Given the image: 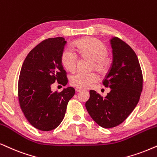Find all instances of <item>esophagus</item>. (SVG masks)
<instances>
[{
	"label": "esophagus",
	"instance_id": "obj_1",
	"mask_svg": "<svg viewBox=\"0 0 157 157\" xmlns=\"http://www.w3.org/2000/svg\"><path fill=\"white\" fill-rule=\"evenodd\" d=\"M82 90V89L80 88V87H76V88H75V91H76L77 93H79V92H80Z\"/></svg>",
	"mask_w": 157,
	"mask_h": 157
}]
</instances>
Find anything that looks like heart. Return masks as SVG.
Here are the masks:
<instances>
[{"mask_svg": "<svg viewBox=\"0 0 157 157\" xmlns=\"http://www.w3.org/2000/svg\"><path fill=\"white\" fill-rule=\"evenodd\" d=\"M74 49L67 48L62 52L60 62L63 67L70 72L76 68L78 62V54L82 57H89L93 59L91 70H95L98 74L104 75L109 70L110 63L107 57L108 51L105 45L98 39L87 37L77 41L74 45ZM98 80L95 72L85 73L78 71L70 77V82L72 86L85 88L88 87Z\"/></svg>", "mask_w": 157, "mask_h": 157, "instance_id": "b5f03b06", "label": "heart"}]
</instances>
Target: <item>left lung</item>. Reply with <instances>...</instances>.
Here are the masks:
<instances>
[{
  "label": "left lung",
  "instance_id": "1",
  "mask_svg": "<svg viewBox=\"0 0 157 157\" xmlns=\"http://www.w3.org/2000/svg\"><path fill=\"white\" fill-rule=\"evenodd\" d=\"M113 62L103 80L110 92L105 98L90 91L85 107L91 118L105 128L122 124L136 106L143 89V75L134 51L126 42L115 36L110 40Z\"/></svg>",
  "mask_w": 157,
  "mask_h": 157
}]
</instances>
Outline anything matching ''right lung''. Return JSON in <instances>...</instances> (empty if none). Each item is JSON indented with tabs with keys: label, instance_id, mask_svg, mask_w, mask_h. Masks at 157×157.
Segmentation results:
<instances>
[{
	"label": "right lung",
	"instance_id": "add662e5",
	"mask_svg": "<svg viewBox=\"0 0 157 157\" xmlns=\"http://www.w3.org/2000/svg\"><path fill=\"white\" fill-rule=\"evenodd\" d=\"M67 41L63 37L45 39L26 56L18 82L19 105L27 121L40 131L55 129L63 120L73 87L52 91L54 82L67 84V72L60 62Z\"/></svg>",
	"mask_w": 157,
	"mask_h": 157
}]
</instances>
